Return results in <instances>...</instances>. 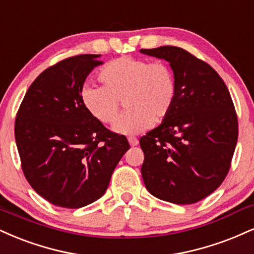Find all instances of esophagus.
I'll use <instances>...</instances> for the list:
<instances>
[{"instance_id":"1","label":"esophagus","mask_w":254,"mask_h":254,"mask_svg":"<svg viewBox=\"0 0 254 254\" xmlns=\"http://www.w3.org/2000/svg\"><path fill=\"white\" fill-rule=\"evenodd\" d=\"M127 140H129V143H130L131 146H135V145L138 144V139H137L136 137H129V138H127Z\"/></svg>"}]
</instances>
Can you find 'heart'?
<instances>
[{
  "instance_id": "b5f03b06",
  "label": "heart",
  "mask_w": 254,
  "mask_h": 254,
  "mask_svg": "<svg viewBox=\"0 0 254 254\" xmlns=\"http://www.w3.org/2000/svg\"><path fill=\"white\" fill-rule=\"evenodd\" d=\"M103 86H85L81 103L94 119L112 124L123 100L127 111L114 129L124 135L142 132L163 121L175 105L177 80L174 69L163 61L121 57L98 73Z\"/></svg>"
}]
</instances>
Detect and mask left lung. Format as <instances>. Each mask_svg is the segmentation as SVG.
Listing matches in <instances>:
<instances>
[{"instance_id": "obj_1", "label": "left lung", "mask_w": 254, "mask_h": 254, "mask_svg": "<svg viewBox=\"0 0 254 254\" xmlns=\"http://www.w3.org/2000/svg\"><path fill=\"white\" fill-rule=\"evenodd\" d=\"M170 63L177 97L163 123L139 138L140 172L149 193L176 204L210 195L230 172L238 117L227 86L212 66L186 50H140Z\"/></svg>"}]
</instances>
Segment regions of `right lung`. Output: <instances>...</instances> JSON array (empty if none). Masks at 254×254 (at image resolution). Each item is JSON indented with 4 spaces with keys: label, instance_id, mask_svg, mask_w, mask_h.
<instances>
[{
    "label": "right lung",
    "instance_id": "obj_1",
    "mask_svg": "<svg viewBox=\"0 0 254 254\" xmlns=\"http://www.w3.org/2000/svg\"><path fill=\"white\" fill-rule=\"evenodd\" d=\"M98 54L69 57L30 85L15 118L21 168L48 202L80 208L94 202L130 149L127 137L94 119L81 103L85 79L103 64Z\"/></svg>",
    "mask_w": 254,
    "mask_h": 254
}]
</instances>
